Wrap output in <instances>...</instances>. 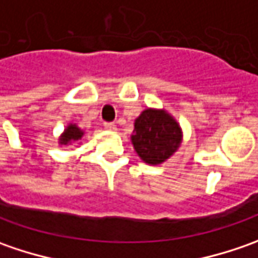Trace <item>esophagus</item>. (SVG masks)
I'll return each instance as SVG.
<instances>
[{"instance_id":"34e87169","label":"esophagus","mask_w":258,"mask_h":258,"mask_svg":"<svg viewBox=\"0 0 258 258\" xmlns=\"http://www.w3.org/2000/svg\"><path fill=\"white\" fill-rule=\"evenodd\" d=\"M104 127H106L107 131H116V123H113V122H106V123H104Z\"/></svg>"}]
</instances>
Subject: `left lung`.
Masks as SVG:
<instances>
[{
  "label": "left lung",
  "mask_w": 258,
  "mask_h": 258,
  "mask_svg": "<svg viewBox=\"0 0 258 258\" xmlns=\"http://www.w3.org/2000/svg\"><path fill=\"white\" fill-rule=\"evenodd\" d=\"M132 135L136 154L149 165L165 162L178 149L182 132L178 122L165 110L146 109L135 120Z\"/></svg>",
  "instance_id": "1"
}]
</instances>
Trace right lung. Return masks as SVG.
Returning <instances> with one entry per match:
<instances>
[{"instance_id": "obj_1", "label": "right lung", "mask_w": 258, "mask_h": 258, "mask_svg": "<svg viewBox=\"0 0 258 258\" xmlns=\"http://www.w3.org/2000/svg\"><path fill=\"white\" fill-rule=\"evenodd\" d=\"M85 135V132L80 129V127H77L76 124H69L67 126V129L64 131V134L61 135V138H60V144L61 145H67V144H72V142H75V141H79V139H82V136Z\"/></svg>"}]
</instances>
